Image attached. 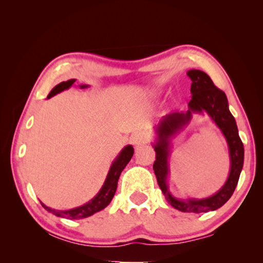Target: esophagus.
Segmentation results:
<instances>
[{
	"mask_svg": "<svg viewBox=\"0 0 263 263\" xmlns=\"http://www.w3.org/2000/svg\"><path fill=\"white\" fill-rule=\"evenodd\" d=\"M146 141H147V135L144 132H136L135 135L131 137V142L136 146L145 144Z\"/></svg>",
	"mask_w": 263,
	"mask_h": 263,
	"instance_id": "esophagus-1",
	"label": "esophagus"
}]
</instances>
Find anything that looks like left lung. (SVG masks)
Segmentation results:
<instances>
[{
	"instance_id": "8db88e82",
	"label": "left lung",
	"mask_w": 263,
	"mask_h": 263,
	"mask_svg": "<svg viewBox=\"0 0 263 263\" xmlns=\"http://www.w3.org/2000/svg\"><path fill=\"white\" fill-rule=\"evenodd\" d=\"M186 75L191 80V100L189 110L174 111L160 119L157 126V141H155V161L153 163L154 174L158 184L164 197L173 208L182 212H209L217 210L224 205L234 193L238 184L240 173L243 166V145L240 139L235 119L229 110V102L225 92L213 84L206 73L198 69L188 70ZM204 110L211 116L216 125L221 128L229 145L231 169L228 180L220 191L211 198L196 200H177L167 190L166 176L168 172L167 157L170 148V139L190 121L194 113H202Z\"/></svg>"
}]
</instances>
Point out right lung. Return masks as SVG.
<instances>
[{"instance_id":"add662e5","label":"right lung","mask_w":263,"mask_h":263,"mask_svg":"<svg viewBox=\"0 0 263 263\" xmlns=\"http://www.w3.org/2000/svg\"><path fill=\"white\" fill-rule=\"evenodd\" d=\"M75 81H77V80L70 79L68 81H64L59 83L58 86H55L52 89L51 92L47 96V99H51L52 96L59 94V92L66 90V89H68L69 87H72V84ZM87 87H88L87 84H82V86H80L81 89L87 88ZM133 153H135V149H133L131 145H127L122 149V152L118 154V157L115 159V161L112 162V164H111L108 176H106L104 184L101 188L100 193L97 194L90 202L86 203L82 206L72 209V210H66V211L54 210V209L48 208L45 205V204H43L41 202L43 208L48 212L55 215L57 217L68 218V219H81V218H87L89 216L94 215L96 212L103 210L105 206L109 205L111 199L114 198L116 189H117V183H118L119 176H121V173L123 172V169L126 167L128 161L131 160Z\"/></svg>"}]
</instances>
